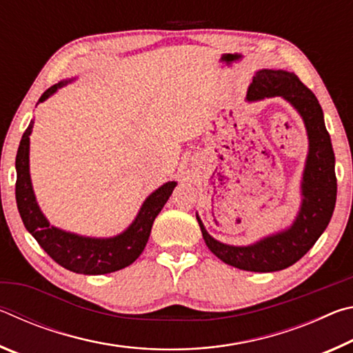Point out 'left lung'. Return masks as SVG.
Returning <instances> with one entry per match:
<instances>
[{"instance_id": "8db88e82", "label": "left lung", "mask_w": 353, "mask_h": 353, "mask_svg": "<svg viewBox=\"0 0 353 353\" xmlns=\"http://www.w3.org/2000/svg\"><path fill=\"white\" fill-rule=\"evenodd\" d=\"M276 97L294 107L308 137V154L301 182L302 202L292 224L248 246H234L214 240L196 213L207 248L219 260L243 271L274 272L294 265L324 234L336 202L334 154L319 101L294 73L266 68L256 71L248 88V103Z\"/></svg>"}]
</instances>
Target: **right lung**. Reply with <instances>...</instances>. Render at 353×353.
Wrapping results in <instances>:
<instances>
[{"instance_id": "right-lung-1", "label": "right lung", "mask_w": 353, "mask_h": 353, "mask_svg": "<svg viewBox=\"0 0 353 353\" xmlns=\"http://www.w3.org/2000/svg\"><path fill=\"white\" fill-rule=\"evenodd\" d=\"M68 81H61L41 94L39 103L52 97L59 88L67 85ZM34 119L21 137L19 152L15 159L17 183L15 198L20 216L26 230L31 234L40 248L65 270L85 276H99L123 270L139 259L151 235L154 219L170 199L176 181L166 182L159 187L143 202L135 219L121 234L109 238L83 236L59 229L50 224L35 199L31 172H29V135L32 132Z\"/></svg>"}]
</instances>
